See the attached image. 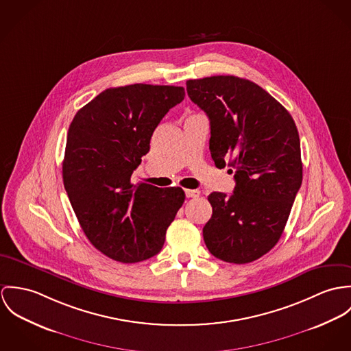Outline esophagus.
<instances>
[{"label": "esophagus", "instance_id": "esophagus-1", "mask_svg": "<svg viewBox=\"0 0 351 351\" xmlns=\"http://www.w3.org/2000/svg\"><path fill=\"white\" fill-rule=\"evenodd\" d=\"M184 193H186L187 197H197L200 195L199 190H186Z\"/></svg>", "mask_w": 351, "mask_h": 351}]
</instances>
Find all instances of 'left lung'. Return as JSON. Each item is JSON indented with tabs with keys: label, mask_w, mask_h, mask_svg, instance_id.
Wrapping results in <instances>:
<instances>
[{
	"label": "left lung",
	"mask_w": 351,
	"mask_h": 351,
	"mask_svg": "<svg viewBox=\"0 0 351 351\" xmlns=\"http://www.w3.org/2000/svg\"><path fill=\"white\" fill-rule=\"evenodd\" d=\"M187 94L210 119V152L226 164L233 194L211 193L213 215L203 228L217 258L247 264L280 239L302 186L298 128L288 110L258 84L233 75L187 80Z\"/></svg>",
	"instance_id": "obj_1"
}]
</instances>
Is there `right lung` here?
<instances>
[{"label":"right lung","instance_id":"obj_1","mask_svg":"<svg viewBox=\"0 0 351 351\" xmlns=\"http://www.w3.org/2000/svg\"><path fill=\"white\" fill-rule=\"evenodd\" d=\"M184 95L179 86L106 88L70 125L64 189L83 233L109 258L132 264L156 256L184 202L180 187L130 182L157 125Z\"/></svg>","mask_w":351,"mask_h":351}]
</instances>
